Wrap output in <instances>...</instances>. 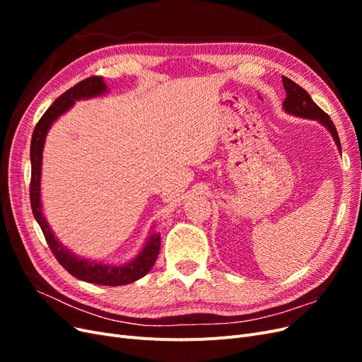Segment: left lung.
Masks as SVG:
<instances>
[{"mask_svg":"<svg viewBox=\"0 0 362 362\" xmlns=\"http://www.w3.org/2000/svg\"><path fill=\"white\" fill-rule=\"evenodd\" d=\"M282 83H284V89L287 92L286 100L282 103L284 112L296 117L317 120V122L329 131L338 151L341 152V144H339L338 133L335 129V125L332 124L331 117L313 101V98L308 95V92L302 89L299 84H296L294 81L287 78V76H282Z\"/></svg>","mask_w":362,"mask_h":362,"instance_id":"8db88e82","label":"left lung"}]
</instances>
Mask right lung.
Listing matches in <instances>:
<instances>
[{
    "mask_svg": "<svg viewBox=\"0 0 362 362\" xmlns=\"http://www.w3.org/2000/svg\"><path fill=\"white\" fill-rule=\"evenodd\" d=\"M108 93V87L101 76H90L84 81L75 84L72 89L60 95L52 105L48 108L40 117L35 131H33L31 146H30V161H31V184H30V202L31 210L35 214L36 222L39 223L43 235L56 255L57 261L66 269L72 276L86 282L100 284V286H127L144 278L146 273L154 266L160 250V234L154 231L152 226L149 235L146 237L144 246L139 250V254L124 264H110V262L93 261L89 258L78 257L69 247L64 246L60 240L52 233L48 225L45 214H43V205L40 198V180H42V154L45 146V139L49 128L56 120L69 112L74 107L75 101L80 100H92Z\"/></svg>",
    "mask_w": 362,
    "mask_h": 362,
    "instance_id": "right-lung-1",
    "label": "right lung"
}]
</instances>
